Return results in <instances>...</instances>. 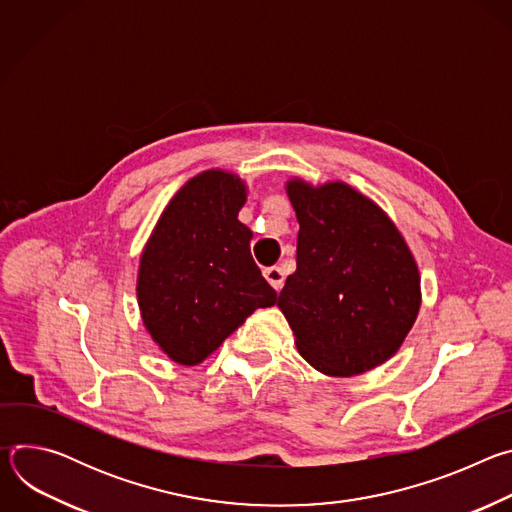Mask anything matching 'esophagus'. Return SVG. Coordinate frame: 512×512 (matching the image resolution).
Here are the masks:
<instances>
[{
	"label": "esophagus",
	"instance_id": "1",
	"mask_svg": "<svg viewBox=\"0 0 512 512\" xmlns=\"http://www.w3.org/2000/svg\"><path fill=\"white\" fill-rule=\"evenodd\" d=\"M263 275H265V279L271 283V287L275 289V291H279L281 287H283V271H281V267H267V269H263Z\"/></svg>",
	"mask_w": 512,
	"mask_h": 512
}]
</instances>
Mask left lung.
Wrapping results in <instances>:
<instances>
[{
  "label": "left lung",
  "instance_id": "obj_1",
  "mask_svg": "<svg viewBox=\"0 0 512 512\" xmlns=\"http://www.w3.org/2000/svg\"><path fill=\"white\" fill-rule=\"evenodd\" d=\"M287 196L300 223L298 267L277 306L316 371L367 373L399 350L415 324L417 263L391 218L348 184L314 188L294 178Z\"/></svg>",
  "mask_w": 512,
  "mask_h": 512
}]
</instances>
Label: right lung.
Instances as JSON below:
<instances>
[{
  "instance_id": "1",
  "label": "right lung",
  "mask_w": 512,
  "mask_h": 512,
  "mask_svg": "<svg viewBox=\"0 0 512 512\" xmlns=\"http://www.w3.org/2000/svg\"><path fill=\"white\" fill-rule=\"evenodd\" d=\"M245 200V184L235 174L194 176L170 200L141 253L143 324L184 367L212 354L257 308L277 302L253 261V233L237 218Z\"/></svg>"
}]
</instances>
